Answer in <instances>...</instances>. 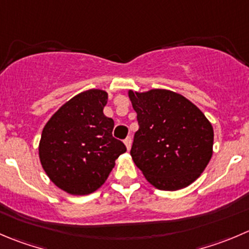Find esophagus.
I'll list each match as a JSON object with an SVG mask.
<instances>
[{"instance_id": "34e87169", "label": "esophagus", "mask_w": 249, "mask_h": 249, "mask_svg": "<svg viewBox=\"0 0 249 249\" xmlns=\"http://www.w3.org/2000/svg\"><path fill=\"white\" fill-rule=\"evenodd\" d=\"M131 141H132V140H131V137H130V136H127L126 139L124 140V143H125V146H126L127 149H130V147H131Z\"/></svg>"}]
</instances>
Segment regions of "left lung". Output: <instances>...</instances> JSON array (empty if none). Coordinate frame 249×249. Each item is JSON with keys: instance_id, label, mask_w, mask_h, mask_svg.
Here are the masks:
<instances>
[{"instance_id": "1", "label": "left lung", "mask_w": 249, "mask_h": 249, "mask_svg": "<svg viewBox=\"0 0 249 249\" xmlns=\"http://www.w3.org/2000/svg\"><path fill=\"white\" fill-rule=\"evenodd\" d=\"M137 113L130 154L151 185L176 191L199 178L213 154L214 131L191 101L163 89L129 91Z\"/></svg>"}]
</instances>
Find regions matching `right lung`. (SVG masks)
I'll list each match as a JSON object with an SVG mask.
<instances>
[{
    "label": "right lung",
    "mask_w": 249,
    "mask_h": 249,
    "mask_svg": "<svg viewBox=\"0 0 249 249\" xmlns=\"http://www.w3.org/2000/svg\"><path fill=\"white\" fill-rule=\"evenodd\" d=\"M108 93L84 91L64 103L45 125L38 144L41 165L60 190L83 196L107 180L126 147L112 135L114 120L103 114Z\"/></svg>",
    "instance_id": "obj_1"
}]
</instances>
